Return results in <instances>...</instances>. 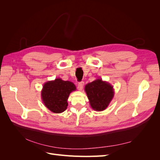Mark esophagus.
<instances>
[{
	"instance_id": "obj_1",
	"label": "esophagus",
	"mask_w": 160,
	"mask_h": 160,
	"mask_svg": "<svg viewBox=\"0 0 160 160\" xmlns=\"http://www.w3.org/2000/svg\"><path fill=\"white\" fill-rule=\"evenodd\" d=\"M83 86H84V82L83 81L79 82V83H78V89L81 91L83 88Z\"/></svg>"
}]
</instances>
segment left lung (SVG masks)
Wrapping results in <instances>:
<instances>
[{
	"mask_svg": "<svg viewBox=\"0 0 160 160\" xmlns=\"http://www.w3.org/2000/svg\"><path fill=\"white\" fill-rule=\"evenodd\" d=\"M85 91L89 100L91 107L98 111H103L107 108L114 95L113 87L101 79H96L86 85Z\"/></svg>",
	"mask_w": 160,
	"mask_h": 160,
	"instance_id": "8db88e82",
	"label": "left lung"
}]
</instances>
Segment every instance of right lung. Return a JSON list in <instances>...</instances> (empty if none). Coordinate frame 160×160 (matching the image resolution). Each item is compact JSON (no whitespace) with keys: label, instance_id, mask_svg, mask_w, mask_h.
<instances>
[{"label":"right lung","instance_id":"add662e5","mask_svg":"<svg viewBox=\"0 0 160 160\" xmlns=\"http://www.w3.org/2000/svg\"><path fill=\"white\" fill-rule=\"evenodd\" d=\"M76 90L72 82L60 78L48 81L43 85L41 98L46 107L55 113H60L67 109V99L72 91Z\"/></svg>","mask_w":160,"mask_h":160}]
</instances>
